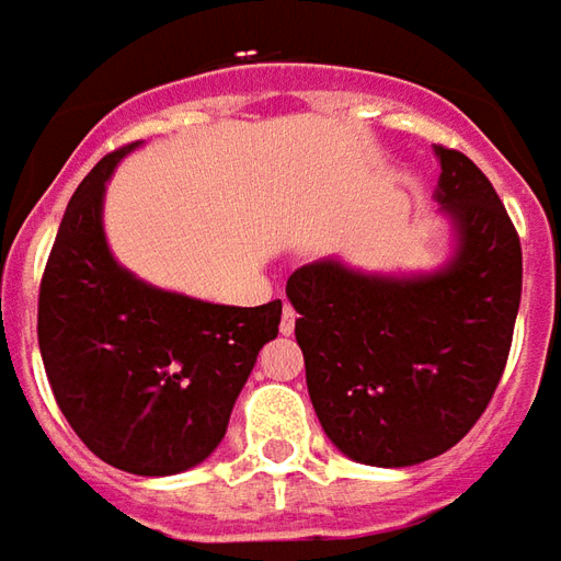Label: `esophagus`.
Returning <instances> with one entry per match:
<instances>
[{
	"instance_id": "obj_1",
	"label": "esophagus",
	"mask_w": 561,
	"mask_h": 561,
	"mask_svg": "<svg viewBox=\"0 0 561 561\" xmlns=\"http://www.w3.org/2000/svg\"><path fill=\"white\" fill-rule=\"evenodd\" d=\"M296 318H299L296 308L289 306V302H284V311H280V333H284V336H289V333L296 330Z\"/></svg>"
}]
</instances>
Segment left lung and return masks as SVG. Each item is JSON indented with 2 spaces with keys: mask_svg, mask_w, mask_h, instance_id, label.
<instances>
[{
  "mask_svg": "<svg viewBox=\"0 0 561 561\" xmlns=\"http://www.w3.org/2000/svg\"><path fill=\"white\" fill-rule=\"evenodd\" d=\"M457 250L445 268L382 277L336 259L289 274L306 382L327 438L367 466H413L454 447L494 398L522 299V243L494 184L435 148Z\"/></svg>",
  "mask_w": 561,
  "mask_h": 561,
  "instance_id": "1",
  "label": "left lung"
}]
</instances>
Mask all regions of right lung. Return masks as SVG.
I'll use <instances>...</instances> for the list:
<instances>
[{
    "label": "right lung",
    "mask_w": 561,
    "mask_h": 561,
    "mask_svg": "<svg viewBox=\"0 0 561 561\" xmlns=\"http://www.w3.org/2000/svg\"><path fill=\"white\" fill-rule=\"evenodd\" d=\"M135 145L107 153L67 203L39 284V352L82 445L131 476H175L225 438L280 299L237 308L150 287L107 250L104 184Z\"/></svg>",
    "instance_id": "right-lung-1"
}]
</instances>
